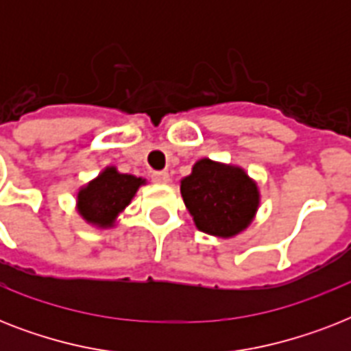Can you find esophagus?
Listing matches in <instances>:
<instances>
[{"mask_svg": "<svg viewBox=\"0 0 351 351\" xmlns=\"http://www.w3.org/2000/svg\"><path fill=\"white\" fill-rule=\"evenodd\" d=\"M153 182L156 184H167L169 182V173H165V171H154L153 175H151Z\"/></svg>", "mask_w": 351, "mask_h": 351, "instance_id": "34e87169", "label": "esophagus"}]
</instances>
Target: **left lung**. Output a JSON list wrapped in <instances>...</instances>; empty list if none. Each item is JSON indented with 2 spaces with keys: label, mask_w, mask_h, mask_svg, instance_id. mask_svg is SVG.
I'll list each match as a JSON object with an SVG mask.
<instances>
[{
  "label": "left lung",
  "mask_w": 351,
  "mask_h": 351,
  "mask_svg": "<svg viewBox=\"0 0 351 351\" xmlns=\"http://www.w3.org/2000/svg\"><path fill=\"white\" fill-rule=\"evenodd\" d=\"M180 193L198 230L222 239L244 231L261 204L258 187L242 167L209 158L198 160L182 178Z\"/></svg>",
  "instance_id": "8db88e82"
}]
</instances>
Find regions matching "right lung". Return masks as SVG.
Listing matches in <instances>:
<instances>
[{"label": "right lung", "mask_w": 351, "mask_h": 351, "mask_svg": "<svg viewBox=\"0 0 351 351\" xmlns=\"http://www.w3.org/2000/svg\"><path fill=\"white\" fill-rule=\"evenodd\" d=\"M143 184V178L118 173L117 167H106L95 180L78 191V213L89 224L112 228L118 215L131 204L138 187Z\"/></svg>", "instance_id": "add662e5"}]
</instances>
